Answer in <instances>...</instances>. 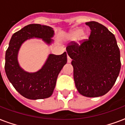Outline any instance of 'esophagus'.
<instances>
[{"instance_id": "1", "label": "esophagus", "mask_w": 125, "mask_h": 125, "mask_svg": "<svg viewBox=\"0 0 125 125\" xmlns=\"http://www.w3.org/2000/svg\"><path fill=\"white\" fill-rule=\"evenodd\" d=\"M67 62L68 63L71 62V58L68 55H67Z\"/></svg>"}]
</instances>
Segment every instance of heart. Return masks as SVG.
Instances as JSON below:
<instances>
[{"mask_svg": "<svg viewBox=\"0 0 125 125\" xmlns=\"http://www.w3.org/2000/svg\"><path fill=\"white\" fill-rule=\"evenodd\" d=\"M88 38V34L86 32L82 31L80 28H76L71 31L68 35V39L70 40H76L78 39V41H83Z\"/></svg>", "mask_w": 125, "mask_h": 125, "instance_id": "1", "label": "heart"}]
</instances>
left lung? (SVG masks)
Here are the masks:
<instances>
[{"label":"left lung","instance_id":"left-lung-1","mask_svg":"<svg viewBox=\"0 0 125 125\" xmlns=\"http://www.w3.org/2000/svg\"><path fill=\"white\" fill-rule=\"evenodd\" d=\"M91 30L89 39L71 42L67 46L72 59L75 85L87 97L103 96L114 85L121 69L120 51L114 35L103 24L86 22Z\"/></svg>","mask_w":125,"mask_h":125}]
</instances>
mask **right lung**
Segmentation results:
<instances>
[{
    "mask_svg": "<svg viewBox=\"0 0 125 125\" xmlns=\"http://www.w3.org/2000/svg\"><path fill=\"white\" fill-rule=\"evenodd\" d=\"M52 28L46 25L31 24L13 34L6 52L5 71L15 89L28 99H42L51 97L54 89L59 73L67 63V53L50 54L40 71L29 73L19 65L17 54L21 45L28 39L42 38L48 44L52 42Z\"/></svg>",
    "mask_w": 125,
    "mask_h": 125,
    "instance_id": "add662e5",
    "label": "right lung"
}]
</instances>
